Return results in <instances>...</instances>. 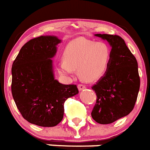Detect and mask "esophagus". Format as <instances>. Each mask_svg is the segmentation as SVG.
<instances>
[{
    "instance_id": "34e87169",
    "label": "esophagus",
    "mask_w": 150,
    "mask_h": 150,
    "mask_svg": "<svg viewBox=\"0 0 150 150\" xmlns=\"http://www.w3.org/2000/svg\"><path fill=\"white\" fill-rule=\"evenodd\" d=\"M86 88V86L83 84H82V83H80V84H78V89L79 91H82V90L85 89Z\"/></svg>"
}]
</instances>
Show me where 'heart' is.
<instances>
[{
    "mask_svg": "<svg viewBox=\"0 0 150 150\" xmlns=\"http://www.w3.org/2000/svg\"><path fill=\"white\" fill-rule=\"evenodd\" d=\"M111 57L109 45L102 42L79 38L70 42L63 52L64 60L59 63V71L71 76L74 69L87 82H94L102 77L108 69Z\"/></svg>",
    "mask_w": 150,
    "mask_h": 150,
    "instance_id": "heart-1",
    "label": "heart"
}]
</instances>
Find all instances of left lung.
Instances as JSON below:
<instances>
[{"label":"left lung","mask_w":150,"mask_h":150,"mask_svg":"<svg viewBox=\"0 0 150 150\" xmlns=\"http://www.w3.org/2000/svg\"><path fill=\"white\" fill-rule=\"evenodd\" d=\"M111 46L108 69L92 86L97 100L91 116L100 124H110L128 115L134 108L140 87L136 57L118 35L96 34Z\"/></svg>","instance_id":"obj_1"}]
</instances>
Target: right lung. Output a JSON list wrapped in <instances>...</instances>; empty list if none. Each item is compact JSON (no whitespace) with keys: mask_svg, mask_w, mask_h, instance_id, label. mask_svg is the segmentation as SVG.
Wrapping results in <instances>:
<instances>
[{"mask_svg":"<svg viewBox=\"0 0 150 150\" xmlns=\"http://www.w3.org/2000/svg\"><path fill=\"white\" fill-rule=\"evenodd\" d=\"M60 40L56 36L31 39L21 47L11 68V93L25 120L53 127L63 118L64 102L78 94L75 84H62L54 79L51 58Z\"/></svg>","mask_w":150,"mask_h":150,"instance_id":"right-lung-1","label":"right lung"}]
</instances>
